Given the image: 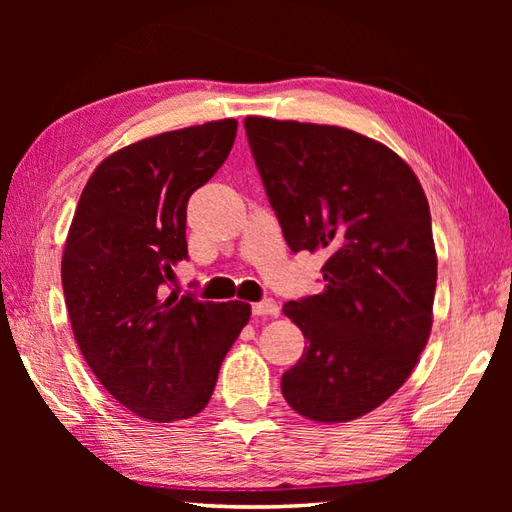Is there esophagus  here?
Returning <instances> with one entry per match:
<instances>
[{"label": "esophagus", "mask_w": 512, "mask_h": 512, "mask_svg": "<svg viewBox=\"0 0 512 512\" xmlns=\"http://www.w3.org/2000/svg\"><path fill=\"white\" fill-rule=\"evenodd\" d=\"M250 310H253L255 317H277V314H279V306L273 299L257 301V303H253V306H250Z\"/></svg>", "instance_id": "34e87169"}]
</instances>
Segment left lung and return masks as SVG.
Listing matches in <instances>:
<instances>
[{"mask_svg": "<svg viewBox=\"0 0 512 512\" xmlns=\"http://www.w3.org/2000/svg\"><path fill=\"white\" fill-rule=\"evenodd\" d=\"M244 129L286 244L328 255L323 292L284 306L308 347L281 394L317 422L365 416L409 378L431 332L427 195L405 160L350 129L259 116Z\"/></svg>", "mask_w": 512, "mask_h": 512, "instance_id": "1", "label": "left lung"}]
</instances>
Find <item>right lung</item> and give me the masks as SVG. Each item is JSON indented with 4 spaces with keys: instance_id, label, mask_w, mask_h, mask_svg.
<instances>
[{
    "instance_id": "obj_1",
    "label": "right lung",
    "mask_w": 512,
    "mask_h": 512,
    "mask_svg": "<svg viewBox=\"0 0 512 512\" xmlns=\"http://www.w3.org/2000/svg\"><path fill=\"white\" fill-rule=\"evenodd\" d=\"M235 134L226 118L140 140L96 167L76 206L61 262L74 339L140 418L200 413L250 319L248 303L169 292L173 266L189 259L187 202L224 165Z\"/></svg>"
}]
</instances>
